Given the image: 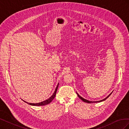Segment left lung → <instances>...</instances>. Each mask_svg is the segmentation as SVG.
I'll list each match as a JSON object with an SVG mask.
<instances>
[{
  "instance_id": "left-lung-1",
  "label": "left lung",
  "mask_w": 129,
  "mask_h": 129,
  "mask_svg": "<svg viewBox=\"0 0 129 129\" xmlns=\"http://www.w3.org/2000/svg\"><path fill=\"white\" fill-rule=\"evenodd\" d=\"M112 92H111L110 94H109L107 97H105V99H103V100H100V101H89V100H86V99H83V97H82L81 96H80L79 94H78V93L76 92V93H77V96H79V98L81 100H82L83 102H85V103H99V102H102V101H105V100L106 99H107L108 97L110 96V95H111V94L112 93Z\"/></svg>"
}]
</instances>
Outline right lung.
Here are the masks:
<instances>
[{
  "label": "right lung",
  "mask_w": 129,
  "mask_h": 129,
  "mask_svg": "<svg viewBox=\"0 0 129 129\" xmlns=\"http://www.w3.org/2000/svg\"><path fill=\"white\" fill-rule=\"evenodd\" d=\"M58 83L57 85L56 89L55 90V91H54L53 94L51 96H50L49 99H48L47 100H46L44 101H42V102H39V103H30L27 102H26V101H24L23 100H22L24 101V102H25V103L28 104L30 105H33V106H42V105H47V104H48L52 102V101L53 100V99L54 98H55L56 93V91H57V88H58Z\"/></svg>",
  "instance_id": "right-lung-1"
}]
</instances>
